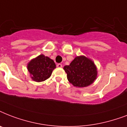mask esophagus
Segmentation results:
<instances>
[{
	"label": "esophagus",
	"instance_id": "esophagus-1",
	"mask_svg": "<svg viewBox=\"0 0 127 127\" xmlns=\"http://www.w3.org/2000/svg\"><path fill=\"white\" fill-rule=\"evenodd\" d=\"M57 66L58 68H61L63 66H62V64L61 63H58L57 64Z\"/></svg>",
	"mask_w": 127,
	"mask_h": 127
}]
</instances>
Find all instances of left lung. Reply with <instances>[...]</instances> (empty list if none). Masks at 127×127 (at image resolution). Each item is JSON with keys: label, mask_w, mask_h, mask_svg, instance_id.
Masks as SVG:
<instances>
[{"label": "left lung", "mask_w": 127, "mask_h": 127, "mask_svg": "<svg viewBox=\"0 0 127 127\" xmlns=\"http://www.w3.org/2000/svg\"><path fill=\"white\" fill-rule=\"evenodd\" d=\"M63 69L67 74L70 83L77 88L91 85L97 76V67L92 60L84 55L77 56Z\"/></svg>", "instance_id": "1"}]
</instances>
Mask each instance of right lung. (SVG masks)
I'll return each instance as SVG.
<instances>
[{"label": "right lung", "instance_id": "obj_1", "mask_svg": "<svg viewBox=\"0 0 127 127\" xmlns=\"http://www.w3.org/2000/svg\"><path fill=\"white\" fill-rule=\"evenodd\" d=\"M55 68L56 64L53 60L44 55H40L32 59L27 65L31 78L37 82L48 79Z\"/></svg>", "mask_w": 127, "mask_h": 127}]
</instances>
